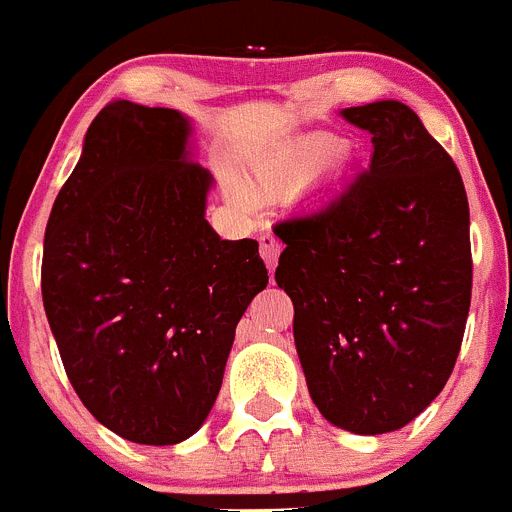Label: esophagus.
<instances>
[{"mask_svg": "<svg viewBox=\"0 0 512 512\" xmlns=\"http://www.w3.org/2000/svg\"><path fill=\"white\" fill-rule=\"evenodd\" d=\"M259 246H261V259H264V264L269 266V271H274V266H277L279 261V253H282V243H279L271 233H266L259 238Z\"/></svg>", "mask_w": 512, "mask_h": 512, "instance_id": "1", "label": "esophagus"}]
</instances>
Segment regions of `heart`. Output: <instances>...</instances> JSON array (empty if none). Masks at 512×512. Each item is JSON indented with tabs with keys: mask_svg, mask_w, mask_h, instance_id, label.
<instances>
[{
	"mask_svg": "<svg viewBox=\"0 0 512 512\" xmlns=\"http://www.w3.org/2000/svg\"><path fill=\"white\" fill-rule=\"evenodd\" d=\"M325 164L323 153H295V156H274L256 158L251 169L243 176L248 194L256 200H266L274 194H282L287 189H297L307 184L318 174Z\"/></svg>",
	"mask_w": 512,
	"mask_h": 512,
	"instance_id": "obj_1",
	"label": "heart"
}]
</instances>
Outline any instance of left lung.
<instances>
[{
	"mask_svg": "<svg viewBox=\"0 0 512 512\" xmlns=\"http://www.w3.org/2000/svg\"><path fill=\"white\" fill-rule=\"evenodd\" d=\"M372 161L338 194L274 228L277 284L328 423L379 436L418 418L459 356L472 302L469 202L459 169L397 99L341 110Z\"/></svg>",
	"mask_w": 512,
	"mask_h": 512,
	"instance_id": "left-lung-1",
	"label": "left lung"
}]
</instances>
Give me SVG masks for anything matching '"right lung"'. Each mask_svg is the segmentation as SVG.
<instances>
[{
    "label": "right lung",
    "mask_w": 512,
    "mask_h": 512,
    "mask_svg": "<svg viewBox=\"0 0 512 512\" xmlns=\"http://www.w3.org/2000/svg\"><path fill=\"white\" fill-rule=\"evenodd\" d=\"M192 133L182 112L110 102L45 228L43 307L69 382L146 446L200 431L235 325L269 284L259 243L220 241L205 220L212 174Z\"/></svg>",
    "instance_id": "add662e5"
}]
</instances>
